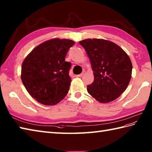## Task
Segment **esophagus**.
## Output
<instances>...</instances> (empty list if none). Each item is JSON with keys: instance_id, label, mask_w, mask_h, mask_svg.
Segmentation results:
<instances>
[{"instance_id": "obj_1", "label": "esophagus", "mask_w": 152, "mask_h": 152, "mask_svg": "<svg viewBox=\"0 0 152 152\" xmlns=\"http://www.w3.org/2000/svg\"><path fill=\"white\" fill-rule=\"evenodd\" d=\"M84 74H85V73H84V72H83L82 73L79 74V75H77V77H82L83 75H84Z\"/></svg>"}]
</instances>
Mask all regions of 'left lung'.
Here are the masks:
<instances>
[{
	"label": "left lung",
	"mask_w": 152,
	"mask_h": 152,
	"mask_svg": "<svg viewBox=\"0 0 152 152\" xmlns=\"http://www.w3.org/2000/svg\"><path fill=\"white\" fill-rule=\"evenodd\" d=\"M79 44L85 49L94 71V80L87 85L88 92L102 103L115 100L131 79L129 56L120 46L104 39H85Z\"/></svg>",
	"instance_id": "1"
}]
</instances>
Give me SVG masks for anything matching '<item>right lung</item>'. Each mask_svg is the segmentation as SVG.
<instances>
[{
    "label": "right lung",
    "mask_w": 152,
    "mask_h": 152,
    "mask_svg": "<svg viewBox=\"0 0 152 152\" xmlns=\"http://www.w3.org/2000/svg\"><path fill=\"white\" fill-rule=\"evenodd\" d=\"M75 44L69 39H54L37 46L25 59L21 79L27 92L39 103L58 104L66 96L72 82V63L65 61Z\"/></svg>",
    "instance_id": "1"
}]
</instances>
